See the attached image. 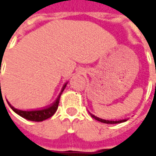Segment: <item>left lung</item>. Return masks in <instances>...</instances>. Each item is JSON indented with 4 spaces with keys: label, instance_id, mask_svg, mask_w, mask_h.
<instances>
[{
    "label": "left lung",
    "instance_id": "8db88e82",
    "mask_svg": "<svg viewBox=\"0 0 156 156\" xmlns=\"http://www.w3.org/2000/svg\"><path fill=\"white\" fill-rule=\"evenodd\" d=\"M90 115H91L92 117L95 119L96 120L99 121V122H102V123H105V124H119V123H123V122H125V121H127V119H120V120H106V119H100V118L97 117V116H95V115H92L91 113H89Z\"/></svg>",
    "mask_w": 156,
    "mask_h": 156
}]
</instances>
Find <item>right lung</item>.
I'll list each match as a JSON object with an SVG mask.
<instances>
[{
    "mask_svg": "<svg viewBox=\"0 0 156 156\" xmlns=\"http://www.w3.org/2000/svg\"><path fill=\"white\" fill-rule=\"evenodd\" d=\"M67 83H66L63 85V87L62 88L61 93L59 94L58 97L56 99V101L53 104H51L48 108H42V109H38V110H31V111L27 110V111H25V110H20V109L14 108L9 102H7V103H8L9 106L11 107L12 110L15 112V113H16L18 115H20L21 117L24 118V119H27V120L35 121V122H41V121L47 119L48 118L51 117L55 114V112L57 111L58 107V104H59V100H60V97H61V94H62V92L65 89V88H66Z\"/></svg>",
    "mask_w": 156,
    "mask_h": 156,
    "instance_id": "add662e5",
    "label": "right lung"
}]
</instances>
